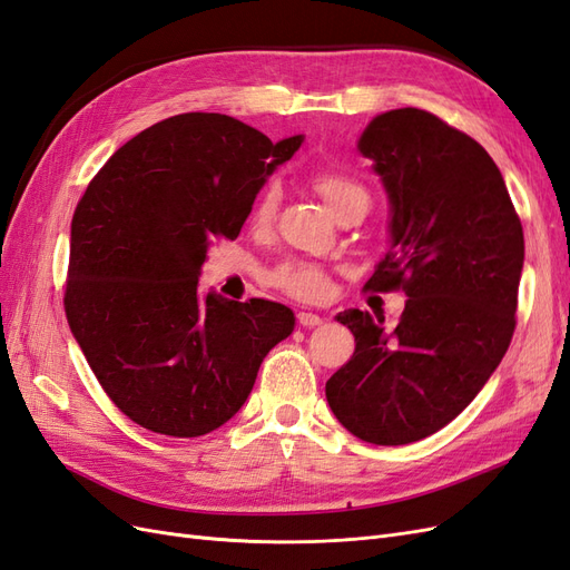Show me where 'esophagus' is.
<instances>
[{"instance_id": "obj_1", "label": "esophagus", "mask_w": 570, "mask_h": 570, "mask_svg": "<svg viewBox=\"0 0 570 570\" xmlns=\"http://www.w3.org/2000/svg\"><path fill=\"white\" fill-rule=\"evenodd\" d=\"M297 321H299V325H304V327H316V325L323 323V318H321L318 314H312V312H299V314H297Z\"/></svg>"}]
</instances>
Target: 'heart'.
Instances as JSON below:
<instances>
[{"instance_id": "heart-1", "label": "heart", "mask_w": 570, "mask_h": 570, "mask_svg": "<svg viewBox=\"0 0 570 570\" xmlns=\"http://www.w3.org/2000/svg\"><path fill=\"white\" fill-rule=\"evenodd\" d=\"M314 185L331 206L333 214L340 216L350 206H368V193L366 187L361 185L356 178L340 174V170H318L314 176ZM275 204H278V187L273 183L262 189V195L256 197L249 220L252 226L264 228L271 223L275 214ZM271 281L275 287H281L287 295L304 299V302H318L327 292H331V278H327V271L318 264L302 262V258H292V262L281 264L271 273Z\"/></svg>"}]
</instances>
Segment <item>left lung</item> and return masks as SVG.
I'll return each instance as SVG.
<instances>
[{"instance_id": "1", "label": "left lung", "mask_w": 570, "mask_h": 570, "mask_svg": "<svg viewBox=\"0 0 570 570\" xmlns=\"http://www.w3.org/2000/svg\"><path fill=\"white\" fill-rule=\"evenodd\" d=\"M390 199V249L366 289H404L392 327L337 314L356 350L325 396L371 444L438 433L485 387L515 327L523 228L490 154L423 109L375 116L358 137Z\"/></svg>"}]
</instances>
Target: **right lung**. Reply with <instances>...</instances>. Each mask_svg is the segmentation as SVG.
<instances>
[{"label": "right lung", "mask_w": 570, "mask_h": 570, "mask_svg": "<svg viewBox=\"0 0 570 570\" xmlns=\"http://www.w3.org/2000/svg\"><path fill=\"white\" fill-rule=\"evenodd\" d=\"M304 142H271L226 114H180L135 135L71 223L66 318L99 385L151 433L199 438L247 402L264 356L295 331L268 299L199 297L214 239H235L266 178Z\"/></svg>", "instance_id": "obj_1"}]
</instances>
